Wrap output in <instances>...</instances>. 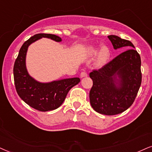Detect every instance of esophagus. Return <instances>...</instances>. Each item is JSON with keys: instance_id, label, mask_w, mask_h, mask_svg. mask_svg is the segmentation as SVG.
Here are the masks:
<instances>
[{"instance_id": "34e87169", "label": "esophagus", "mask_w": 152, "mask_h": 152, "mask_svg": "<svg viewBox=\"0 0 152 152\" xmlns=\"http://www.w3.org/2000/svg\"><path fill=\"white\" fill-rule=\"evenodd\" d=\"M80 77L81 78H83V77H87L88 76V74H87V73L86 72H81L80 73Z\"/></svg>"}]
</instances>
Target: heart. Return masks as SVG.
<instances>
[{
	"instance_id": "1",
	"label": "heart",
	"mask_w": 152,
	"mask_h": 152,
	"mask_svg": "<svg viewBox=\"0 0 152 152\" xmlns=\"http://www.w3.org/2000/svg\"><path fill=\"white\" fill-rule=\"evenodd\" d=\"M99 50V47L90 46L88 49V55L90 56H93L97 53ZM111 56V51L108 46L103 45L99 50L98 55L95 60V64L98 66H102L108 62Z\"/></svg>"
}]
</instances>
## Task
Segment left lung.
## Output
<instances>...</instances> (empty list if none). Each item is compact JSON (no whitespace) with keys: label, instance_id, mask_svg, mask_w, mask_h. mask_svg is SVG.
Segmentation results:
<instances>
[{"label":"left lung","instance_id":"left-lung-1","mask_svg":"<svg viewBox=\"0 0 152 152\" xmlns=\"http://www.w3.org/2000/svg\"><path fill=\"white\" fill-rule=\"evenodd\" d=\"M115 50L127 47L124 53L98 70L90 73L93 85L90 102L94 110L104 115H116L128 109L135 101L142 82L141 59L131 42L108 36Z\"/></svg>","mask_w":152,"mask_h":152}]
</instances>
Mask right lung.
<instances>
[{"label":"right lung","mask_w":152,"mask_h":152,"mask_svg":"<svg viewBox=\"0 0 152 152\" xmlns=\"http://www.w3.org/2000/svg\"><path fill=\"white\" fill-rule=\"evenodd\" d=\"M41 38H50L56 42L62 38L50 34H38L25 41L15 62L13 74L15 88L20 98L32 108L41 111L56 109L62 105L71 88L80 82L79 78H71L41 83L28 74L26 67V55L31 44Z\"/></svg>","instance_id":"obj_1"}]
</instances>
